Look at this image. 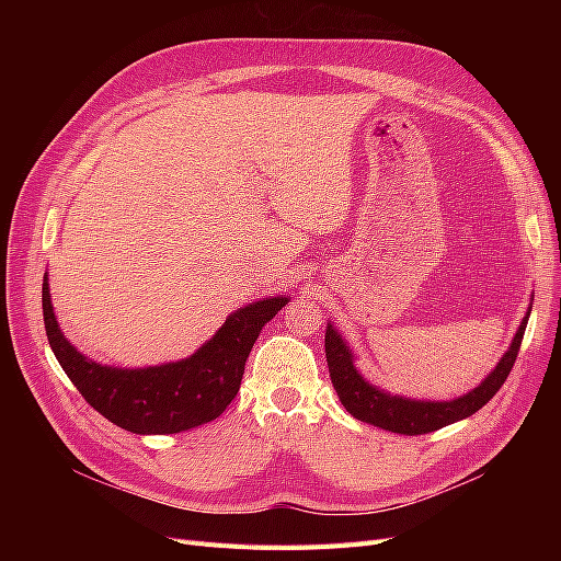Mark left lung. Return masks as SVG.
<instances>
[{"mask_svg": "<svg viewBox=\"0 0 561 561\" xmlns=\"http://www.w3.org/2000/svg\"><path fill=\"white\" fill-rule=\"evenodd\" d=\"M531 307L526 309L519 328L513 336V344L507 346L503 358L496 363V367L489 371L482 379V383L474 386L468 393L458 396L454 400H416L393 396L388 390L369 383L360 369L355 367V353L348 346L346 339L339 334V330L328 322L325 330V355L332 386L336 390L339 400L346 407V412L355 419H360L371 426L400 433V435H423L433 433L437 428H445L449 423H456L461 419L472 416L478 410L496 396V390L503 386V381L511 375V369L517 360V351L522 346V336L529 322Z\"/></svg>", "mask_w": 561, "mask_h": 561, "instance_id": "8db88e82", "label": "left lung"}]
</instances>
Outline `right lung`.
Masks as SVG:
<instances>
[{
  "label": "right lung",
  "instance_id": "obj_1",
  "mask_svg": "<svg viewBox=\"0 0 561 561\" xmlns=\"http://www.w3.org/2000/svg\"><path fill=\"white\" fill-rule=\"evenodd\" d=\"M287 301L285 295L252 301L236 309L190 358L130 369L95 363L67 342L50 304L48 276L42 285L46 336L65 375L95 412L135 435L182 433L222 414L239 393L262 328Z\"/></svg>",
  "mask_w": 561,
  "mask_h": 561
}]
</instances>
